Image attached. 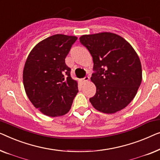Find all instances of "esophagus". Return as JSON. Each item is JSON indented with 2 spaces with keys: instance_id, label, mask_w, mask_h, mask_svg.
I'll return each mask as SVG.
<instances>
[{
  "instance_id": "obj_1",
  "label": "esophagus",
  "mask_w": 160,
  "mask_h": 160,
  "mask_svg": "<svg viewBox=\"0 0 160 160\" xmlns=\"http://www.w3.org/2000/svg\"><path fill=\"white\" fill-rule=\"evenodd\" d=\"M88 80H89V77H88V76H86V77H85L84 78H82V82H86Z\"/></svg>"
}]
</instances>
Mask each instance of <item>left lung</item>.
Here are the masks:
<instances>
[{
    "instance_id": "left-lung-1",
    "label": "left lung",
    "mask_w": 160,
    "mask_h": 160,
    "mask_svg": "<svg viewBox=\"0 0 160 160\" xmlns=\"http://www.w3.org/2000/svg\"><path fill=\"white\" fill-rule=\"evenodd\" d=\"M80 42L93 57L91 80L96 93L90 102L96 110L106 114L120 111L136 96L141 80L140 58L131 45L112 32L84 35Z\"/></svg>"
}]
</instances>
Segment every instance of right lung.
I'll list each match as a JSON object with an SVG mask.
<instances>
[{
    "label": "right lung",
    "instance_id": "1",
    "mask_svg": "<svg viewBox=\"0 0 160 160\" xmlns=\"http://www.w3.org/2000/svg\"><path fill=\"white\" fill-rule=\"evenodd\" d=\"M76 36L57 34L38 42L30 51L23 70L24 90L35 108L45 115L59 117L71 109L78 92L65 58Z\"/></svg>",
    "mask_w": 160,
    "mask_h": 160
}]
</instances>
